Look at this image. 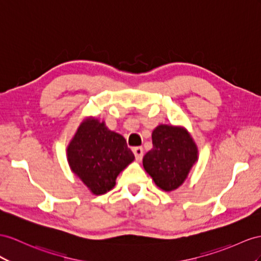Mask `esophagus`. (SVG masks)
<instances>
[{"mask_svg": "<svg viewBox=\"0 0 261 261\" xmlns=\"http://www.w3.org/2000/svg\"><path fill=\"white\" fill-rule=\"evenodd\" d=\"M133 153H135V156L137 159V161H141V159L143 158V148L142 146H136L133 148Z\"/></svg>", "mask_w": 261, "mask_h": 261, "instance_id": "1", "label": "esophagus"}]
</instances>
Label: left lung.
<instances>
[{"label":"left lung","mask_w":261,"mask_h":261,"mask_svg":"<svg viewBox=\"0 0 261 261\" xmlns=\"http://www.w3.org/2000/svg\"><path fill=\"white\" fill-rule=\"evenodd\" d=\"M153 148L143 156V168L160 189L174 191L188 177L198 150L183 126L160 124L152 132Z\"/></svg>","instance_id":"8db88e82"}]
</instances>
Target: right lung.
<instances>
[{"mask_svg": "<svg viewBox=\"0 0 261 261\" xmlns=\"http://www.w3.org/2000/svg\"><path fill=\"white\" fill-rule=\"evenodd\" d=\"M67 160L92 194L101 195L115 188L119 173L135 154L121 135L109 130L103 121L87 118L67 146Z\"/></svg>", "mask_w": 261, "mask_h": 261, "instance_id": "obj_1", "label": "right lung"}]
</instances>
